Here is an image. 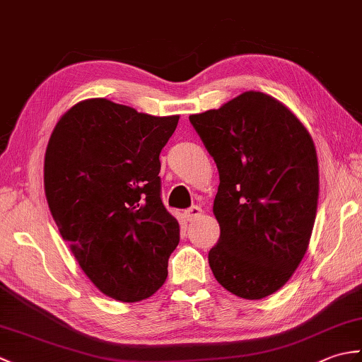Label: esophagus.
<instances>
[{
    "label": "esophagus",
    "mask_w": 362,
    "mask_h": 362,
    "mask_svg": "<svg viewBox=\"0 0 362 362\" xmlns=\"http://www.w3.org/2000/svg\"><path fill=\"white\" fill-rule=\"evenodd\" d=\"M185 216L189 222H193L202 216V209H199V206H191V209L185 211Z\"/></svg>",
    "instance_id": "esophagus-1"
}]
</instances>
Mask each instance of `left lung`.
Masks as SVG:
<instances>
[{
	"instance_id": "8db88e82",
	"label": "left lung",
	"mask_w": 362,
	"mask_h": 362,
	"mask_svg": "<svg viewBox=\"0 0 362 362\" xmlns=\"http://www.w3.org/2000/svg\"><path fill=\"white\" fill-rule=\"evenodd\" d=\"M189 121L219 171L214 279L241 298H264L288 283L311 240L319 199L313 136L279 99L253 90Z\"/></svg>"
}]
</instances>
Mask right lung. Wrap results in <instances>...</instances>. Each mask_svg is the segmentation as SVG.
<instances>
[{
    "label": "right lung",
    "mask_w": 362,
    "mask_h": 362,
    "mask_svg": "<svg viewBox=\"0 0 362 362\" xmlns=\"http://www.w3.org/2000/svg\"><path fill=\"white\" fill-rule=\"evenodd\" d=\"M179 118L91 98L62 115L46 148L45 194L59 232L91 283L119 302L157 292L179 244L158 177Z\"/></svg>",
    "instance_id": "add662e5"
}]
</instances>
